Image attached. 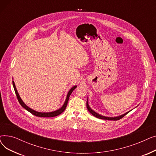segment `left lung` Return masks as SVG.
<instances>
[{
	"label": "left lung",
	"instance_id": "left-lung-1",
	"mask_svg": "<svg viewBox=\"0 0 156 156\" xmlns=\"http://www.w3.org/2000/svg\"><path fill=\"white\" fill-rule=\"evenodd\" d=\"M87 108L88 111L90 112L94 116H95V117H96V118H99V119H107V120H112V121L119 120V119H121L122 118H123V117L126 115V114H127L129 112H126L125 114H122V115L119 116H118V117H115V118H109V117H105V116H102V115H100V114H97V112H95V111H94L90 108L89 107V105H88V102H87Z\"/></svg>",
	"mask_w": 156,
	"mask_h": 156
}]
</instances>
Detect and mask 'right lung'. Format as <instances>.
<instances>
[{"label":"right lung","mask_w":156,"mask_h":156,"mask_svg":"<svg viewBox=\"0 0 156 156\" xmlns=\"http://www.w3.org/2000/svg\"><path fill=\"white\" fill-rule=\"evenodd\" d=\"M12 84H13V87H14V91H15L16 95V96H17V98H18V100L20 104H21V105L22 106V107L24 108L26 110H27L28 111H29L30 112H31L32 114H34V115H35V116H38V117H43V118L55 117V116H57L59 115L60 114H61V113L65 110L66 108L70 95L71 94L72 92L74 90H75V89L76 88V86H74L73 88H71L70 89V90H69V92L68 93L65 102H64L63 106H62V107L61 108H60L59 109L57 110V111H53V112H37V111H34V110H33V109H30V108H28V106L23 102V101L21 100V99L20 98V95H19V94H18V93L17 90H16V86H15V84H14V81H12Z\"/></svg>","instance_id":"add662e5"}]
</instances>
